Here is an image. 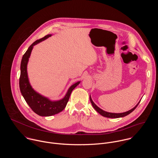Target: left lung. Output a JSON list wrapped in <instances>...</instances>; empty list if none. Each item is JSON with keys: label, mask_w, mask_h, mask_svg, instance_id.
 Wrapping results in <instances>:
<instances>
[{"label": "left lung", "mask_w": 158, "mask_h": 158, "mask_svg": "<svg viewBox=\"0 0 158 158\" xmlns=\"http://www.w3.org/2000/svg\"><path fill=\"white\" fill-rule=\"evenodd\" d=\"M90 101H91V102L93 106V107L96 110V111L98 112H99V113L102 115V116H104V117H106V118H122V117H124L128 114H129L131 112H132L136 108V107L138 106L139 103L140 102V101L138 102V104L135 106L134 108H132V109L127 111V112H123V113H111V112H106L103 110H102L101 109H100L99 107H98L94 103V102L93 101V100L91 99V96H90Z\"/></svg>", "instance_id": "1"}]
</instances>
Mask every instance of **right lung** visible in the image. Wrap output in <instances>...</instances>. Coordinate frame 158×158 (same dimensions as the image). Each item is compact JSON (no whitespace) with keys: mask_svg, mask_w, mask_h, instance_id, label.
Returning <instances> with one entry per match:
<instances>
[{"mask_svg":"<svg viewBox=\"0 0 158 158\" xmlns=\"http://www.w3.org/2000/svg\"><path fill=\"white\" fill-rule=\"evenodd\" d=\"M51 36V34L47 35L33 42L23 55L20 64V76L19 78L20 92L31 109L40 116H51L61 112L65 107L73 90L80 83V82H77L73 84L69 89L65 97L57 101H51L48 98L42 96L34 91L31 86L27 76V65L33 46Z\"/></svg>","mask_w":158,"mask_h":158,"instance_id":"add662e5","label":"right lung"}]
</instances>
